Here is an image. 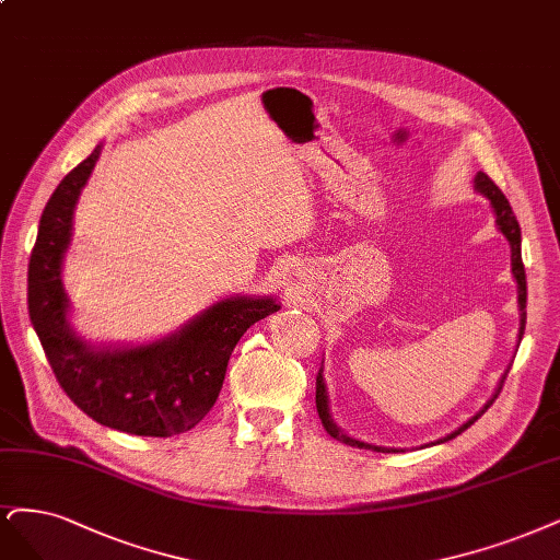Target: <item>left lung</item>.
<instances>
[{
	"label": "left lung",
	"mask_w": 560,
	"mask_h": 560,
	"mask_svg": "<svg viewBox=\"0 0 560 560\" xmlns=\"http://www.w3.org/2000/svg\"><path fill=\"white\" fill-rule=\"evenodd\" d=\"M475 185H477V189L481 191V195H485V197L491 201L493 213H495V224H498L500 231H503L505 238L510 241V247H512V273H514L516 284H518V307H522V329H518V340H522L524 329H526V296H528V292H526V271H524V261H522V229H518V222H516V218H514V213H512L510 201L505 199L503 191L498 189V185L487 176V173H477ZM500 389H503V384H500ZM500 389H498V394H500ZM498 394L493 396V400L498 398ZM493 400H489V402L485 405V410H481L479 415H475L468 423H464V427H460L458 431H454L452 435H447L445 440H452V438H456L458 433H464L466 429H470L472 423L491 408ZM315 402H317V412H319V419H322V427H324V431L329 433L331 438L345 442V445H350V447H359V450L363 447V450H373V452H398V450L365 445V442H359V440H354V438H347L345 433L338 431V427H336V423H334L331 417H329V405H326V392H324L322 373L317 375ZM445 440H440V442H445Z\"/></svg>",
	"instance_id": "left-lung-1"
}]
</instances>
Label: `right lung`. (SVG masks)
<instances>
[{
	"mask_svg": "<svg viewBox=\"0 0 560 560\" xmlns=\"http://www.w3.org/2000/svg\"><path fill=\"white\" fill-rule=\"evenodd\" d=\"M96 158L100 145L67 173L44 208L27 268L30 319L55 380L88 417L129 435L171 438L195 429L210 412L236 342L280 305L273 299H226L176 336L137 350L94 352L73 338L60 266L73 206Z\"/></svg>",
	"mask_w": 560,
	"mask_h": 560,
	"instance_id": "obj_1",
	"label": "right lung"
}]
</instances>
